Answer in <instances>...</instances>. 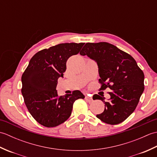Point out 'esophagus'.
I'll return each instance as SVG.
<instances>
[{
	"mask_svg": "<svg viewBox=\"0 0 157 157\" xmlns=\"http://www.w3.org/2000/svg\"><path fill=\"white\" fill-rule=\"evenodd\" d=\"M85 100L87 102H91L93 100H92V98H91L90 96H86V97H85Z\"/></svg>",
	"mask_w": 157,
	"mask_h": 157,
	"instance_id": "1",
	"label": "esophagus"
}]
</instances>
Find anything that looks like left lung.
<instances>
[{
  "label": "left lung",
  "instance_id": "8db88e82",
  "mask_svg": "<svg viewBox=\"0 0 157 157\" xmlns=\"http://www.w3.org/2000/svg\"><path fill=\"white\" fill-rule=\"evenodd\" d=\"M96 62L98 67L100 90L109 88L111 98L96 94L104 102L105 110L96 117L111 125L123 122L134 111L144 90V75L135 59L108 42L86 43L80 52Z\"/></svg>",
  "mask_w": 157,
  "mask_h": 157
}]
</instances>
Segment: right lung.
<instances>
[{
    "label": "right lung",
    "mask_w": 157,
    "mask_h": 157,
    "mask_svg": "<svg viewBox=\"0 0 157 157\" xmlns=\"http://www.w3.org/2000/svg\"><path fill=\"white\" fill-rule=\"evenodd\" d=\"M84 44L62 43L38 52L29 61L21 77V93L29 112L40 124L53 128L64 123L71 114L73 102L84 98L79 90L59 96L56 90L67 61Z\"/></svg>",
    "instance_id": "add662e5"
}]
</instances>
